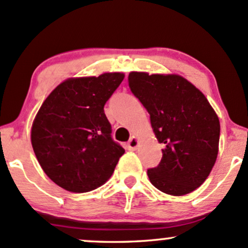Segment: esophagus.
Returning a JSON list of instances; mask_svg holds the SVG:
<instances>
[{
  "mask_svg": "<svg viewBox=\"0 0 248 248\" xmlns=\"http://www.w3.org/2000/svg\"><path fill=\"white\" fill-rule=\"evenodd\" d=\"M138 145H139L138 139L135 137H132L128 142H127L126 147H127V149H128V151H135V149L138 148Z\"/></svg>",
  "mask_w": 248,
  "mask_h": 248,
  "instance_id": "esophagus-1",
  "label": "esophagus"
}]
</instances>
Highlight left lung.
<instances>
[{
  "label": "left lung",
  "instance_id": "left-lung-1",
  "mask_svg": "<svg viewBox=\"0 0 248 248\" xmlns=\"http://www.w3.org/2000/svg\"><path fill=\"white\" fill-rule=\"evenodd\" d=\"M128 84L164 145L160 164L147 170L152 185L175 197L193 192L216 164L220 138L217 113L205 95L180 75L132 72Z\"/></svg>",
  "mask_w": 248,
  "mask_h": 248
}]
</instances>
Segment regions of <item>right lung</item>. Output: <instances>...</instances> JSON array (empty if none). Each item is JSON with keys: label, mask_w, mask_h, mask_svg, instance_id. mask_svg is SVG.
I'll list each match as a JSON object with an SVG mask.
<instances>
[{"label": "right lung", "mask_w": 248, "mask_h": 248, "mask_svg": "<svg viewBox=\"0 0 248 248\" xmlns=\"http://www.w3.org/2000/svg\"><path fill=\"white\" fill-rule=\"evenodd\" d=\"M122 73L68 78L35 116L31 145L43 172L74 193L93 190L113 174L124 149L111 138L106 102L124 80Z\"/></svg>", "instance_id": "obj_1"}]
</instances>
